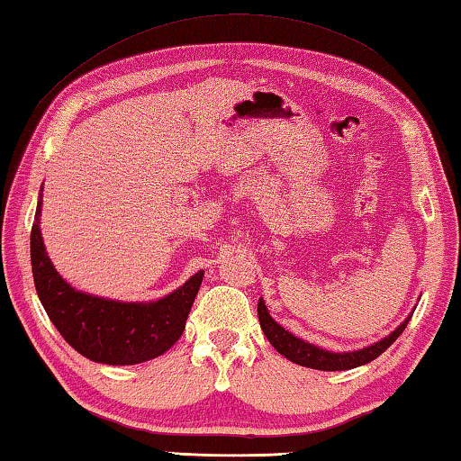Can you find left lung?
<instances>
[{
	"mask_svg": "<svg viewBox=\"0 0 461 461\" xmlns=\"http://www.w3.org/2000/svg\"><path fill=\"white\" fill-rule=\"evenodd\" d=\"M258 319H260V327L264 335H267L268 341L275 346L278 354H283L286 360H291L299 366H307V368L313 370H325V372H335V370H349V368H357V366L368 364L372 360L388 349L396 338L404 331L409 319H404V323H401L396 330L388 335V338L380 339L378 343H374L370 348L357 349V352H346V354H333L327 352V349H321L317 346H311V343L303 341L299 338H294L293 333H288L285 327H280L275 319L268 315L267 305L260 299L258 303Z\"/></svg>",
	"mask_w": 461,
	"mask_h": 461,
	"instance_id": "left-lung-1",
	"label": "left lung"
}]
</instances>
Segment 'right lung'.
<instances>
[{"instance_id":"1","label":"right lung","mask_w":461,"mask_h":461,"mask_svg":"<svg viewBox=\"0 0 461 461\" xmlns=\"http://www.w3.org/2000/svg\"><path fill=\"white\" fill-rule=\"evenodd\" d=\"M38 217L41 203L30 236L36 293L46 315L77 352L99 364L130 366L158 357L175 346L185 331L203 272L156 303H118L79 293L60 278L46 256Z\"/></svg>"}]
</instances>
